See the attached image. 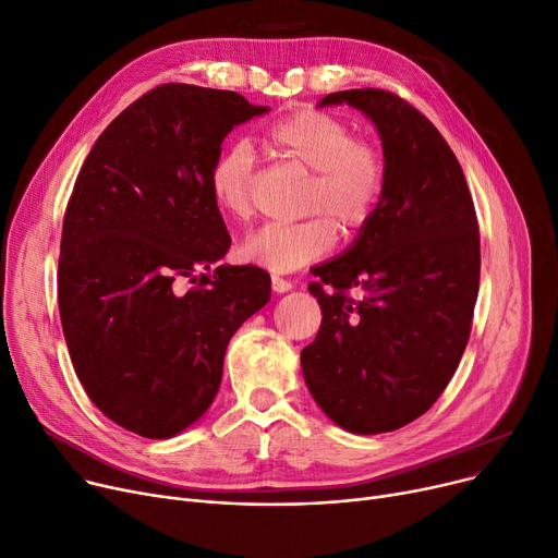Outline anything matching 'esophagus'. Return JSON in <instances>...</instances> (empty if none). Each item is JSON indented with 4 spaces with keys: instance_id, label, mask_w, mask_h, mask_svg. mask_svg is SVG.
Instances as JSON below:
<instances>
[{
    "instance_id": "obj_1",
    "label": "esophagus",
    "mask_w": 558,
    "mask_h": 558,
    "mask_svg": "<svg viewBox=\"0 0 558 558\" xmlns=\"http://www.w3.org/2000/svg\"><path fill=\"white\" fill-rule=\"evenodd\" d=\"M271 289L276 291V294H284V291H289L291 289V282L289 280H284V278H271Z\"/></svg>"
}]
</instances>
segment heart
Instances as JSON below:
<instances>
[{"instance_id":"1","label":"heart","mask_w":558,"mask_h":558,"mask_svg":"<svg viewBox=\"0 0 558 558\" xmlns=\"http://www.w3.org/2000/svg\"><path fill=\"white\" fill-rule=\"evenodd\" d=\"M271 151L305 169L301 223H269L240 246L246 262L271 274H291L335 248L337 230H364L383 201L387 156L377 140L353 135L348 122L324 110H294L267 129ZM210 196L232 219L246 221L255 208V156L244 142L228 144L208 173Z\"/></svg>"}]
</instances>
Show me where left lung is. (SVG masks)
I'll use <instances>...</instances> for the list:
<instances>
[{
	"instance_id": "left-lung-1",
	"label": "left lung",
	"mask_w": 558,
	"mask_h": 558,
	"mask_svg": "<svg viewBox=\"0 0 558 558\" xmlns=\"http://www.w3.org/2000/svg\"><path fill=\"white\" fill-rule=\"evenodd\" d=\"M339 104L375 124L387 185L355 242L312 269L324 318L301 366L330 421L383 434L423 416L461 362L480 291V226L461 165L425 114L375 87L318 106Z\"/></svg>"
}]
</instances>
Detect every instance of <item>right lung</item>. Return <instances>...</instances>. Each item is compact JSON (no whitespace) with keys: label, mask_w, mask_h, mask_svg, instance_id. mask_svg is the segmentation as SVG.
Listing matches in <instances>:
<instances>
[{"label":"right lung","mask_w":558,"mask_h":558,"mask_svg":"<svg viewBox=\"0 0 558 558\" xmlns=\"http://www.w3.org/2000/svg\"><path fill=\"white\" fill-rule=\"evenodd\" d=\"M267 110L230 90L158 85L114 117L78 171L58 259L63 335L87 398L144 438L208 412L230 337L271 299L253 264L195 276L230 248L213 160Z\"/></svg>","instance_id":"1"}]
</instances>
